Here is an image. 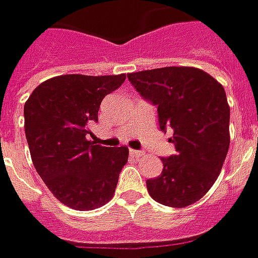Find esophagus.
Wrapping results in <instances>:
<instances>
[{"label":"esophagus","instance_id":"esophagus-1","mask_svg":"<svg viewBox=\"0 0 258 258\" xmlns=\"http://www.w3.org/2000/svg\"><path fill=\"white\" fill-rule=\"evenodd\" d=\"M129 154L132 155L134 158H136V159H138V158H141V156H144V152H142V151H136V149H131V151H129Z\"/></svg>","mask_w":258,"mask_h":258}]
</instances>
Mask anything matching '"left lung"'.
<instances>
[{
    "mask_svg": "<svg viewBox=\"0 0 258 258\" xmlns=\"http://www.w3.org/2000/svg\"><path fill=\"white\" fill-rule=\"evenodd\" d=\"M146 102L156 106L159 129L173 131L176 154L146 186L156 203L188 207L203 198L223 168L230 146V107L224 87L195 67H162L127 75Z\"/></svg>",
    "mask_w": 258,
    "mask_h": 258,
    "instance_id": "8db88e82",
    "label": "left lung"
}]
</instances>
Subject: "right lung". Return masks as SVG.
Returning a JSON list of instances; mask_svg holds the SVG:
<instances>
[{"instance_id": "1", "label": "right lung", "mask_w": 258, "mask_h": 258, "mask_svg": "<svg viewBox=\"0 0 258 258\" xmlns=\"http://www.w3.org/2000/svg\"><path fill=\"white\" fill-rule=\"evenodd\" d=\"M124 79L58 76L35 87L25 102V138L35 171L70 208L94 210L113 197L129 149L94 145L86 134L97 122L104 96L119 89Z\"/></svg>"}]
</instances>
